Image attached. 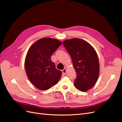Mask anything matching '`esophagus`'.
<instances>
[{
    "label": "esophagus",
    "instance_id": "34e87169",
    "mask_svg": "<svg viewBox=\"0 0 122 122\" xmlns=\"http://www.w3.org/2000/svg\"><path fill=\"white\" fill-rule=\"evenodd\" d=\"M62 73H63L64 74H65L66 73V68H64V70H62Z\"/></svg>",
    "mask_w": 122,
    "mask_h": 122
}]
</instances>
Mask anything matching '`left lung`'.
Returning <instances> with one entry per match:
<instances>
[{
	"label": "left lung",
	"mask_w": 122,
	"mask_h": 122,
	"mask_svg": "<svg viewBox=\"0 0 122 122\" xmlns=\"http://www.w3.org/2000/svg\"><path fill=\"white\" fill-rule=\"evenodd\" d=\"M65 48L71 55L76 72L74 86L81 92L94 86L99 74V58L92 46L82 39L75 38L63 42Z\"/></svg>",
	"instance_id": "8db88e82"
}]
</instances>
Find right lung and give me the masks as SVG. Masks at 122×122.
<instances>
[{
    "mask_svg": "<svg viewBox=\"0 0 122 122\" xmlns=\"http://www.w3.org/2000/svg\"><path fill=\"white\" fill-rule=\"evenodd\" d=\"M61 44L56 39L44 38L29 49L25 60V71L30 81L38 89H49L60 79L61 72L55 68L51 56Z\"/></svg>",
    "mask_w": 122,
    "mask_h": 122,
    "instance_id": "obj_1",
    "label": "right lung"
}]
</instances>
